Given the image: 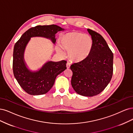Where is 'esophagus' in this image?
<instances>
[{
    "label": "esophagus",
    "mask_w": 133,
    "mask_h": 133,
    "mask_svg": "<svg viewBox=\"0 0 133 133\" xmlns=\"http://www.w3.org/2000/svg\"><path fill=\"white\" fill-rule=\"evenodd\" d=\"M66 67L67 68H69L70 67V63L69 62H67L66 63Z\"/></svg>",
    "instance_id": "34e87169"
}]
</instances>
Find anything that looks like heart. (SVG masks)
<instances>
[{"label": "heart", "instance_id": "b5f03b06", "mask_svg": "<svg viewBox=\"0 0 133 133\" xmlns=\"http://www.w3.org/2000/svg\"><path fill=\"white\" fill-rule=\"evenodd\" d=\"M62 48L67 51L68 57L71 60L80 62L87 58L91 52L93 40L88 34L73 31L65 34L61 38ZM59 53L62 52L60 48L57 47Z\"/></svg>", "mask_w": 133, "mask_h": 133}]
</instances>
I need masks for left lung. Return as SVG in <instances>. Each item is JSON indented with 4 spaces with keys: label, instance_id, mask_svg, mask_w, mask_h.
<instances>
[{
    "label": "left lung",
    "instance_id": "obj_1",
    "mask_svg": "<svg viewBox=\"0 0 133 133\" xmlns=\"http://www.w3.org/2000/svg\"><path fill=\"white\" fill-rule=\"evenodd\" d=\"M87 31L92 38V48L87 58L71 66V84L78 95L92 97L103 91L112 79L113 54L99 34Z\"/></svg>",
    "mask_w": 133,
    "mask_h": 133
}]
</instances>
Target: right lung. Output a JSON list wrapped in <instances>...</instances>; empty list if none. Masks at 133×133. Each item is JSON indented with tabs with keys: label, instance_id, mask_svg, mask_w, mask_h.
Instances as JSON below:
<instances>
[{
	"label": "right lung",
	"instance_id": "1",
	"mask_svg": "<svg viewBox=\"0 0 133 133\" xmlns=\"http://www.w3.org/2000/svg\"><path fill=\"white\" fill-rule=\"evenodd\" d=\"M64 29L57 25H38L29 29L16 42L13 51L12 69L15 78L24 91L32 96L44 95L52 87L56 77L65 71L67 61H49L37 71L29 70L24 59L25 48L33 37L49 38L55 44V34Z\"/></svg>",
	"mask_w": 133,
	"mask_h": 133
}]
</instances>
